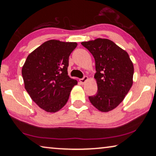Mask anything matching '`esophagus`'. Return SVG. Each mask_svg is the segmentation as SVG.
<instances>
[{
	"mask_svg": "<svg viewBox=\"0 0 156 156\" xmlns=\"http://www.w3.org/2000/svg\"><path fill=\"white\" fill-rule=\"evenodd\" d=\"M88 80H89L88 76H84V77H83L82 79H80V83H82V84H84V83L86 82L87 81H88Z\"/></svg>",
	"mask_w": 156,
	"mask_h": 156,
	"instance_id": "1",
	"label": "esophagus"
}]
</instances>
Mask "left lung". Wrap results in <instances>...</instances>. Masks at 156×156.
Returning <instances> with one entry per match:
<instances>
[{
    "label": "left lung",
    "instance_id": "left-lung-1",
    "mask_svg": "<svg viewBox=\"0 0 156 156\" xmlns=\"http://www.w3.org/2000/svg\"><path fill=\"white\" fill-rule=\"evenodd\" d=\"M81 44L95 59L98 90L89 97V101L100 112H110L123 101L133 85V62L126 51L108 39L97 38Z\"/></svg>",
    "mask_w": 156,
    "mask_h": 156
}]
</instances>
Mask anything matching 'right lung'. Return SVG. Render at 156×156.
Wrapping results in <instances>:
<instances>
[{"mask_svg":"<svg viewBox=\"0 0 156 156\" xmlns=\"http://www.w3.org/2000/svg\"><path fill=\"white\" fill-rule=\"evenodd\" d=\"M76 42L50 40L27 56L22 68L25 88L33 101L47 112L55 113L67 104L77 81L68 75L69 57Z\"/></svg>","mask_w":156,"mask_h":156,"instance_id":"1","label":"right lung"}]
</instances>
